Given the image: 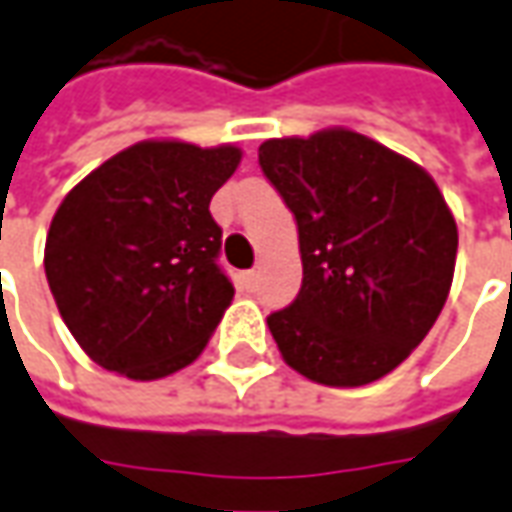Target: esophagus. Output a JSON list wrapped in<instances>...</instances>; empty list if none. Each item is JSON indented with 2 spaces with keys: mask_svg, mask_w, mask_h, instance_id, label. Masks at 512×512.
I'll use <instances>...</instances> for the list:
<instances>
[{
  "mask_svg": "<svg viewBox=\"0 0 512 512\" xmlns=\"http://www.w3.org/2000/svg\"><path fill=\"white\" fill-rule=\"evenodd\" d=\"M257 282H260V271H255V268H252V271H246V285H249L252 291L257 288Z\"/></svg>",
  "mask_w": 512,
  "mask_h": 512,
  "instance_id": "obj_1",
  "label": "esophagus"
}]
</instances>
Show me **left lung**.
Returning a JSON list of instances; mask_svg holds the SVG:
<instances>
[{"mask_svg":"<svg viewBox=\"0 0 512 512\" xmlns=\"http://www.w3.org/2000/svg\"><path fill=\"white\" fill-rule=\"evenodd\" d=\"M260 169L296 219L302 288L268 316L282 360L355 388L399 366L441 316L457 224L427 171L352 130L271 138Z\"/></svg>","mask_w":512,"mask_h":512,"instance_id":"8db88e82","label":"left lung"}]
</instances>
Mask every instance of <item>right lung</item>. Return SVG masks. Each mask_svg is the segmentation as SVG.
<instances>
[{"instance_id": "obj_1", "label": "right lung", "mask_w": 512, "mask_h": 512, "mask_svg": "<svg viewBox=\"0 0 512 512\" xmlns=\"http://www.w3.org/2000/svg\"><path fill=\"white\" fill-rule=\"evenodd\" d=\"M238 163V146L141 141L60 202L46 235V280L94 363L160 380L205 349L235 296L219 266L210 199Z\"/></svg>"}]
</instances>
